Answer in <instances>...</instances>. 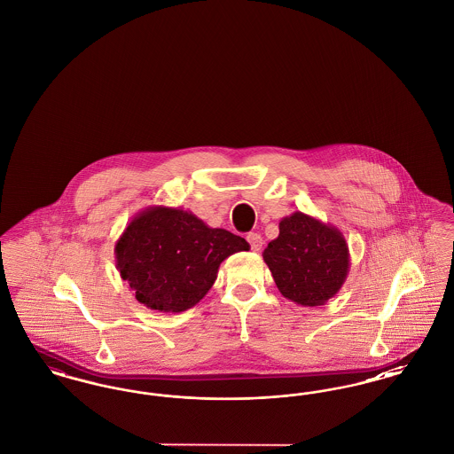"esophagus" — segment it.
I'll use <instances>...</instances> for the list:
<instances>
[{
	"mask_svg": "<svg viewBox=\"0 0 454 454\" xmlns=\"http://www.w3.org/2000/svg\"><path fill=\"white\" fill-rule=\"evenodd\" d=\"M247 241L250 243V248H252L254 252H260L263 239H262L259 233H248V235H247Z\"/></svg>",
	"mask_w": 454,
	"mask_h": 454,
	"instance_id": "34e87169",
	"label": "esophagus"
}]
</instances>
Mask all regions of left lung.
I'll return each instance as SVG.
<instances>
[{
    "label": "left lung",
    "mask_w": 454,
    "mask_h": 454,
    "mask_svg": "<svg viewBox=\"0 0 454 454\" xmlns=\"http://www.w3.org/2000/svg\"><path fill=\"white\" fill-rule=\"evenodd\" d=\"M263 262L282 296L301 306H322L333 298L350 269L340 230L301 211L282 217L279 237L263 250Z\"/></svg>",
    "instance_id": "8db88e82"
}]
</instances>
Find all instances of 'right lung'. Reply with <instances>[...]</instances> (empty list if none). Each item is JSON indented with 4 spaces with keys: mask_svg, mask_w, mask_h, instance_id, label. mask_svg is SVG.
I'll return each instance as SVG.
<instances>
[{
    "mask_svg": "<svg viewBox=\"0 0 454 454\" xmlns=\"http://www.w3.org/2000/svg\"><path fill=\"white\" fill-rule=\"evenodd\" d=\"M247 250L245 238L211 228L191 211L150 206L130 219L114 254L137 301L154 311L180 313L207 294L223 260Z\"/></svg>",
    "mask_w": 454,
    "mask_h": 454,
    "instance_id": "add662e5",
    "label": "right lung"
}]
</instances>
